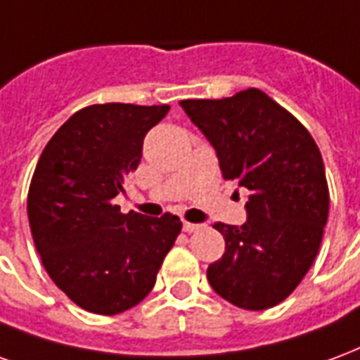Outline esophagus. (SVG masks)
Returning a JSON list of instances; mask_svg holds the SVG:
<instances>
[{
    "mask_svg": "<svg viewBox=\"0 0 360 360\" xmlns=\"http://www.w3.org/2000/svg\"><path fill=\"white\" fill-rule=\"evenodd\" d=\"M182 228H184V232H188V234H191V232H198V230H201V228H203V224H193V222H184Z\"/></svg>",
    "mask_w": 360,
    "mask_h": 360,
    "instance_id": "esophagus-1",
    "label": "esophagus"
}]
</instances>
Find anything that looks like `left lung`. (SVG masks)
<instances>
[{"mask_svg":"<svg viewBox=\"0 0 360 360\" xmlns=\"http://www.w3.org/2000/svg\"><path fill=\"white\" fill-rule=\"evenodd\" d=\"M180 105L217 151L222 178L249 190L248 220L212 226L226 251L209 264V284L240 309L278 305L311 269L326 226L330 193L319 146L257 88Z\"/></svg>","mask_w":360,"mask_h":360,"instance_id":"obj_1","label":"left lung"}]
</instances>
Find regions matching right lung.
<instances>
[{
    "mask_svg": "<svg viewBox=\"0 0 360 360\" xmlns=\"http://www.w3.org/2000/svg\"><path fill=\"white\" fill-rule=\"evenodd\" d=\"M169 105L105 103L75 112L47 141L28 190L34 245L67 297L97 314L124 313L153 290L182 222L120 212L143 138Z\"/></svg>",
    "mask_w": 360,
    "mask_h": 360,
    "instance_id": "right-lung-1",
    "label": "right lung"
}]
</instances>
